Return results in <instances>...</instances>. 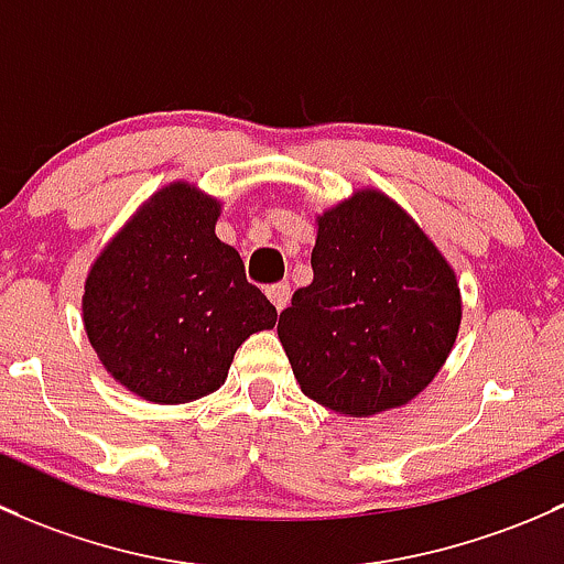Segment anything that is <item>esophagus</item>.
<instances>
[{"mask_svg":"<svg viewBox=\"0 0 564 564\" xmlns=\"http://www.w3.org/2000/svg\"><path fill=\"white\" fill-rule=\"evenodd\" d=\"M265 295H269V301L274 304V310L282 312L284 306H288V301H290V284L288 282L271 284V288L265 290Z\"/></svg>","mask_w":564,"mask_h":564,"instance_id":"1","label":"esophagus"}]
</instances>
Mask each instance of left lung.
Listing matches in <instances>:
<instances>
[{"instance_id":"1","label":"left lung","mask_w":564,"mask_h":564,"mask_svg":"<svg viewBox=\"0 0 564 564\" xmlns=\"http://www.w3.org/2000/svg\"><path fill=\"white\" fill-rule=\"evenodd\" d=\"M312 282L276 334L301 391L339 415L402 408L454 347V269L391 200L364 189L317 219Z\"/></svg>"}]
</instances>
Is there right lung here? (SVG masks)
Returning a JSON list of instances; mask_svg holds the SVG:
<instances>
[{
	"label": "right lung",
	"mask_w": 564,
	"mask_h": 564,
	"mask_svg": "<svg viewBox=\"0 0 564 564\" xmlns=\"http://www.w3.org/2000/svg\"><path fill=\"white\" fill-rule=\"evenodd\" d=\"M219 203L189 184L156 193L91 265L84 323L121 386L156 404L217 391L249 334L276 310L214 234Z\"/></svg>",
	"instance_id": "add662e5"
}]
</instances>
